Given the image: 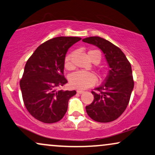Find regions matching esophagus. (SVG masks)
I'll return each instance as SVG.
<instances>
[{"label":"esophagus","mask_w":155,"mask_h":155,"mask_svg":"<svg viewBox=\"0 0 155 155\" xmlns=\"http://www.w3.org/2000/svg\"><path fill=\"white\" fill-rule=\"evenodd\" d=\"M77 93H78V94H82V93H84V91H82V90H77Z\"/></svg>","instance_id":"34e87169"}]
</instances>
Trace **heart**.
<instances>
[{
	"mask_svg": "<svg viewBox=\"0 0 155 155\" xmlns=\"http://www.w3.org/2000/svg\"><path fill=\"white\" fill-rule=\"evenodd\" d=\"M89 58L93 61L94 57L97 58L98 63L101 60V53L97 50H92L88 52ZM72 54H67L64 59V66L66 69L71 70L74 68V64L71 61ZM97 81L96 76L92 72L86 71H77L73 73L69 76L70 84L72 87L79 89H85L94 85Z\"/></svg>",
	"mask_w": 155,
	"mask_h": 155,
	"instance_id": "1",
	"label": "heart"
}]
</instances>
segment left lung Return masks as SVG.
<instances>
[{
    "mask_svg": "<svg viewBox=\"0 0 155 155\" xmlns=\"http://www.w3.org/2000/svg\"><path fill=\"white\" fill-rule=\"evenodd\" d=\"M82 41L101 49L110 68L105 82L92 91L94 99L86 111L97 122H111L122 115L129 102L134 86L131 63L120 48L102 37Z\"/></svg>",
    "mask_w": 155,
    "mask_h": 155,
    "instance_id": "obj_1",
    "label": "left lung"
}]
</instances>
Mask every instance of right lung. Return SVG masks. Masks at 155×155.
<instances>
[{
    "mask_svg": "<svg viewBox=\"0 0 155 155\" xmlns=\"http://www.w3.org/2000/svg\"><path fill=\"white\" fill-rule=\"evenodd\" d=\"M79 40L77 37L50 39L40 45L27 60L20 87L24 105L37 120L53 124L66 114L68 100L76 92L58 88L68 82L63 76L67 50Z\"/></svg>",
    "mask_w": 155,
    "mask_h": 155,
    "instance_id": "add662e5",
    "label": "right lung"
}]
</instances>
